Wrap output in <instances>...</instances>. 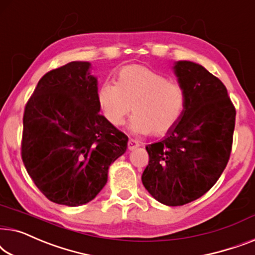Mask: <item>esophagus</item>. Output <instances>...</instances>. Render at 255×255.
<instances>
[{
    "instance_id": "1",
    "label": "esophagus",
    "mask_w": 255,
    "mask_h": 255,
    "mask_svg": "<svg viewBox=\"0 0 255 255\" xmlns=\"http://www.w3.org/2000/svg\"><path fill=\"white\" fill-rule=\"evenodd\" d=\"M139 146V142L137 139H134V138H129L128 139V149L129 150H134L136 148H138Z\"/></svg>"
}]
</instances>
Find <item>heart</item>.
I'll list each match as a JSON object with an SVG mask.
<instances>
[{
  "label": "heart",
  "instance_id": "heart-1",
  "mask_svg": "<svg viewBox=\"0 0 255 255\" xmlns=\"http://www.w3.org/2000/svg\"><path fill=\"white\" fill-rule=\"evenodd\" d=\"M97 103L112 126H123L132 111V131L165 136L184 118L187 93L179 82L170 81L158 71L142 64H130L118 71L116 83L105 82L99 85Z\"/></svg>",
  "mask_w": 255,
  "mask_h": 255
}]
</instances>
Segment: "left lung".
Here are the masks:
<instances>
[{"label": "left lung", "instance_id": "obj_1", "mask_svg": "<svg viewBox=\"0 0 255 255\" xmlns=\"http://www.w3.org/2000/svg\"><path fill=\"white\" fill-rule=\"evenodd\" d=\"M174 74L187 93L180 124L160 142L145 146L149 164L142 182L166 206H184L216 184L229 162L236 109L225 85L191 61L175 62Z\"/></svg>", "mask_w": 255, "mask_h": 255}]
</instances>
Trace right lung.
Returning <instances> with one entry per match:
<instances>
[{
	"mask_svg": "<svg viewBox=\"0 0 255 255\" xmlns=\"http://www.w3.org/2000/svg\"><path fill=\"white\" fill-rule=\"evenodd\" d=\"M89 62L48 71L25 106L21 159L35 186L57 204L90 202L128 137L99 114L97 78Z\"/></svg>",
	"mask_w": 255,
	"mask_h": 255,
	"instance_id": "obj_1",
	"label": "right lung"
}]
</instances>
